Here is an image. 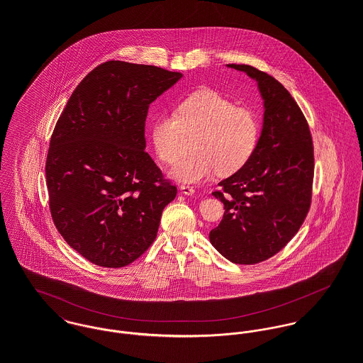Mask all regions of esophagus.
Wrapping results in <instances>:
<instances>
[{"label":"esophagus","mask_w":363,"mask_h":363,"mask_svg":"<svg viewBox=\"0 0 363 363\" xmlns=\"http://www.w3.org/2000/svg\"><path fill=\"white\" fill-rule=\"evenodd\" d=\"M180 191L183 194H187V196H193L196 193V189L193 186H189V184H182L180 186Z\"/></svg>","instance_id":"1"}]
</instances>
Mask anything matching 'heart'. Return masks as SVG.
<instances>
[{
    "label": "heart",
    "mask_w": 363,
    "mask_h": 363,
    "mask_svg": "<svg viewBox=\"0 0 363 363\" xmlns=\"http://www.w3.org/2000/svg\"><path fill=\"white\" fill-rule=\"evenodd\" d=\"M196 135L194 154L183 157L170 172L172 177L196 183L212 176H229L245 167L259 147L261 120L249 106L213 89H200L187 95L174 108L152 120L150 137L156 156L173 164L184 138Z\"/></svg>",
    "instance_id": "1"
}]
</instances>
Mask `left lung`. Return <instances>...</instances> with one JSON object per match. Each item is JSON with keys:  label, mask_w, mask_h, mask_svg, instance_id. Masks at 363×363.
Here are the masks:
<instances>
[{"label": "left lung", "mask_w": 363, "mask_h": 363, "mask_svg": "<svg viewBox=\"0 0 363 363\" xmlns=\"http://www.w3.org/2000/svg\"><path fill=\"white\" fill-rule=\"evenodd\" d=\"M259 82L264 124L249 163L212 193L223 218L209 242L235 264H257L298 233L311 204L314 154L311 128L292 95L274 77L247 64H229Z\"/></svg>", "instance_id": "1"}]
</instances>
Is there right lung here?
Listing matches in <instances>:
<instances>
[{"mask_svg":"<svg viewBox=\"0 0 363 363\" xmlns=\"http://www.w3.org/2000/svg\"><path fill=\"white\" fill-rule=\"evenodd\" d=\"M182 78L155 65L110 60L75 88L46 159L52 222L82 257L121 268L154 243L177 194L145 152L150 104Z\"/></svg>","mask_w":363,"mask_h":363,"instance_id":"right-lung-1","label":"right lung"}]
</instances>
